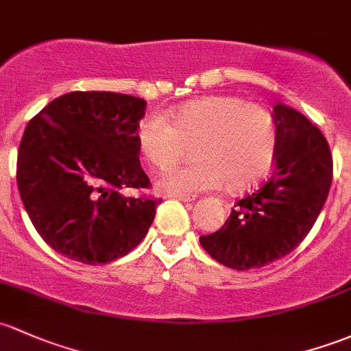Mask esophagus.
<instances>
[{
    "label": "esophagus",
    "instance_id": "1",
    "mask_svg": "<svg viewBox=\"0 0 351 351\" xmlns=\"http://www.w3.org/2000/svg\"><path fill=\"white\" fill-rule=\"evenodd\" d=\"M171 197L176 198V200L185 202V204H188V202H193V200H195L193 195H171Z\"/></svg>",
    "mask_w": 351,
    "mask_h": 351
}]
</instances>
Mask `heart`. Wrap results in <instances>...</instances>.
<instances>
[{
	"mask_svg": "<svg viewBox=\"0 0 351 351\" xmlns=\"http://www.w3.org/2000/svg\"><path fill=\"white\" fill-rule=\"evenodd\" d=\"M143 160L166 169L191 151L195 163L168 169L158 182L166 193L193 195L223 185L228 193L252 188L269 171L278 132L271 112L225 95L190 101L166 116H146L136 128Z\"/></svg>",
	"mask_w": 351,
	"mask_h": 351,
	"instance_id": "heart-1",
	"label": "heart"
}]
</instances>
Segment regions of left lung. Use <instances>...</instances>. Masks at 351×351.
<instances>
[{"mask_svg":"<svg viewBox=\"0 0 351 351\" xmlns=\"http://www.w3.org/2000/svg\"><path fill=\"white\" fill-rule=\"evenodd\" d=\"M272 119L278 132L272 178L239 200L220 230L200 237L213 259L237 271L293 252L318 219L333 178L330 146L308 117L279 102Z\"/></svg>","mask_w":351,"mask_h":351,"instance_id":"8db88e82","label":"left lung"}]
</instances>
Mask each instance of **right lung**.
Masks as SVG:
<instances>
[{
	"mask_svg": "<svg viewBox=\"0 0 351 351\" xmlns=\"http://www.w3.org/2000/svg\"><path fill=\"white\" fill-rule=\"evenodd\" d=\"M146 101L117 92H69L27 124L16 183L33 227L55 252L106 264L145 239L158 204L124 188H147L136 128Z\"/></svg>",
	"mask_w": 351,
	"mask_h": 351,
	"instance_id": "1",
	"label": "right lung"
}]
</instances>
